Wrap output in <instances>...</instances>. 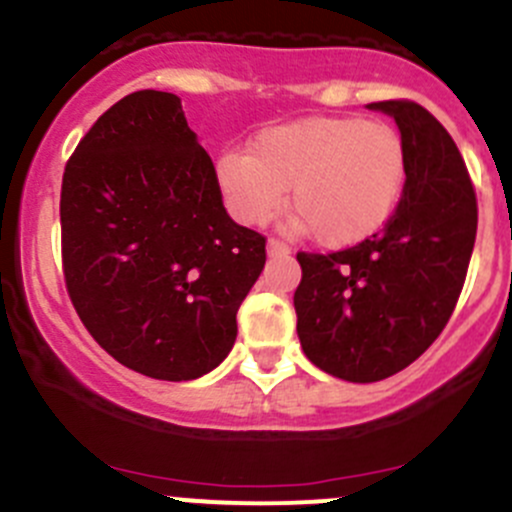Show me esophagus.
Here are the masks:
<instances>
[{"label": "esophagus", "instance_id": "34e87169", "mask_svg": "<svg viewBox=\"0 0 512 512\" xmlns=\"http://www.w3.org/2000/svg\"><path fill=\"white\" fill-rule=\"evenodd\" d=\"M266 249H268V254H271V256H288V254H291V246H288L286 241H281V239H268Z\"/></svg>", "mask_w": 512, "mask_h": 512}]
</instances>
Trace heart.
Returning <instances> with one entry per match:
<instances>
[{"mask_svg": "<svg viewBox=\"0 0 512 512\" xmlns=\"http://www.w3.org/2000/svg\"><path fill=\"white\" fill-rule=\"evenodd\" d=\"M216 186L236 221L266 224L283 204L323 246L376 234L398 209L408 176L401 131L361 116H313L268 126L249 154L224 151Z\"/></svg>", "mask_w": 512, "mask_h": 512, "instance_id": "obj_1", "label": "heart"}]
</instances>
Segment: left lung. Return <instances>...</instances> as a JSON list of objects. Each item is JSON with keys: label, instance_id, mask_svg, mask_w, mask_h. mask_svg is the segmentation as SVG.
<instances>
[{"label": "left lung", "instance_id": "obj_1", "mask_svg": "<svg viewBox=\"0 0 512 512\" xmlns=\"http://www.w3.org/2000/svg\"><path fill=\"white\" fill-rule=\"evenodd\" d=\"M368 109L391 114L406 141L401 204L361 244L298 251L293 293L308 361L351 383L383 381L428 351L453 316L478 231L473 181L443 124L408 99Z\"/></svg>", "mask_w": 512, "mask_h": 512}]
</instances>
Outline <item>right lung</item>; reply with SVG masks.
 Listing matches in <instances>:
<instances>
[{
  "mask_svg": "<svg viewBox=\"0 0 512 512\" xmlns=\"http://www.w3.org/2000/svg\"><path fill=\"white\" fill-rule=\"evenodd\" d=\"M62 271L84 328L156 381H194L229 356L266 236L226 214L214 164L169 91H134L64 166Z\"/></svg>",
  "mask_w": 512,
  "mask_h": 512,
  "instance_id": "obj_1",
  "label": "right lung"
}]
</instances>
